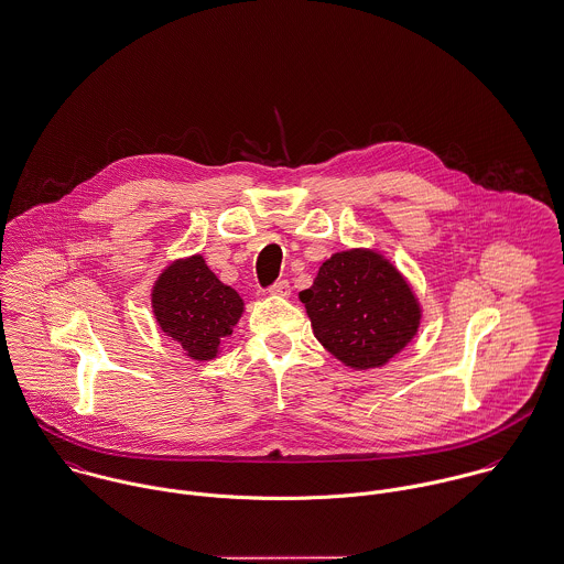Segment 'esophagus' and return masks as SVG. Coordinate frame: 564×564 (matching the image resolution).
<instances>
[{"instance_id":"1","label":"esophagus","mask_w":564,"mask_h":564,"mask_svg":"<svg viewBox=\"0 0 564 564\" xmlns=\"http://www.w3.org/2000/svg\"><path fill=\"white\" fill-rule=\"evenodd\" d=\"M268 292H270L272 296H290V283H288L285 279H281V281L272 283Z\"/></svg>"}]
</instances>
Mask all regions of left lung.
<instances>
[{
	"label": "left lung",
	"mask_w": 564,
	"mask_h": 564,
	"mask_svg": "<svg viewBox=\"0 0 564 564\" xmlns=\"http://www.w3.org/2000/svg\"><path fill=\"white\" fill-rule=\"evenodd\" d=\"M299 296L314 336L355 370L383 366L412 341L421 325L412 288L375 250L336 252Z\"/></svg>",
	"instance_id": "left-lung-1"
}]
</instances>
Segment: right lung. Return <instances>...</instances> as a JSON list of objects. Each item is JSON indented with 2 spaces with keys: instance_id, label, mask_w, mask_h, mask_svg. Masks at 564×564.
Wrapping results in <instances>:
<instances>
[{
  "instance_id": "add662e5",
  "label": "right lung",
  "mask_w": 564,
  "mask_h": 564,
  "mask_svg": "<svg viewBox=\"0 0 564 564\" xmlns=\"http://www.w3.org/2000/svg\"><path fill=\"white\" fill-rule=\"evenodd\" d=\"M161 332L176 339L192 359H214L237 325L243 301L225 285L200 254L167 265L152 290Z\"/></svg>"
}]
</instances>
